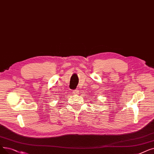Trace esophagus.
Instances as JSON below:
<instances>
[{"label":"esophagus","instance_id":"1","mask_svg":"<svg viewBox=\"0 0 154 154\" xmlns=\"http://www.w3.org/2000/svg\"><path fill=\"white\" fill-rule=\"evenodd\" d=\"M72 93L74 94H77L79 93V91H78V90H77V89H75V90H73Z\"/></svg>","mask_w":154,"mask_h":154}]
</instances>
